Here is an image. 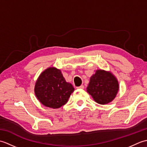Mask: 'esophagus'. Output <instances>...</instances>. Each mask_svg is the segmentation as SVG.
I'll use <instances>...</instances> for the list:
<instances>
[{"mask_svg":"<svg viewBox=\"0 0 147 147\" xmlns=\"http://www.w3.org/2000/svg\"><path fill=\"white\" fill-rule=\"evenodd\" d=\"M77 88H80V89H83L84 88V86L83 85H81L78 87H77Z\"/></svg>","mask_w":147,"mask_h":147,"instance_id":"34e87169","label":"esophagus"}]
</instances>
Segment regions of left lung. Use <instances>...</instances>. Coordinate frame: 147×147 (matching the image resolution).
<instances>
[{
  "mask_svg": "<svg viewBox=\"0 0 147 147\" xmlns=\"http://www.w3.org/2000/svg\"><path fill=\"white\" fill-rule=\"evenodd\" d=\"M119 84L115 77L111 73L104 70L96 71L90 78L87 92L94 100L99 104L104 105L111 102L116 96Z\"/></svg>",
  "mask_w": 147,
  "mask_h": 147,
  "instance_id": "8db88e82",
  "label": "left lung"
}]
</instances>
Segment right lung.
Segmentation results:
<instances>
[{
  "label": "right lung",
  "mask_w": 147,
  "mask_h": 147,
  "mask_svg": "<svg viewBox=\"0 0 147 147\" xmlns=\"http://www.w3.org/2000/svg\"><path fill=\"white\" fill-rule=\"evenodd\" d=\"M74 88L65 82L61 71L54 67L47 69L37 80L35 93L39 101L46 107L60 108L65 105Z\"/></svg>",
  "instance_id": "obj_1"
}]
</instances>
